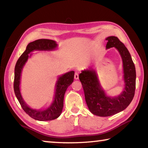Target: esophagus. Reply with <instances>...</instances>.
<instances>
[{
    "label": "esophagus",
    "mask_w": 148,
    "mask_h": 148,
    "mask_svg": "<svg viewBox=\"0 0 148 148\" xmlns=\"http://www.w3.org/2000/svg\"><path fill=\"white\" fill-rule=\"evenodd\" d=\"M78 78H79L78 72H75V74H74V79H77Z\"/></svg>",
    "instance_id": "34e87169"
}]
</instances>
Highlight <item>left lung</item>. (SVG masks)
<instances>
[{"instance_id":"obj_1","label":"left lung","mask_w":148,"mask_h":148,"mask_svg":"<svg viewBox=\"0 0 148 148\" xmlns=\"http://www.w3.org/2000/svg\"><path fill=\"white\" fill-rule=\"evenodd\" d=\"M106 40L108 41L106 48L115 47L122 57L125 83L124 91L118 97H107L94 71H82L79 75L90 112L101 117L112 116L126 108L133 99L136 88V70L128 49L116 36H109Z\"/></svg>"}]
</instances>
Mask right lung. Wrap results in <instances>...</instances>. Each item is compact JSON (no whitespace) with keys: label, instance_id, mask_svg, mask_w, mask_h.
I'll use <instances>...</instances> for the list:
<instances>
[{"label":"right lung","instance_id":"right-lung-1","mask_svg":"<svg viewBox=\"0 0 148 148\" xmlns=\"http://www.w3.org/2000/svg\"><path fill=\"white\" fill-rule=\"evenodd\" d=\"M57 46L56 42L47 39H39L29 43L25 51L17 60L15 66L14 89L15 95L22 108L30 117L38 121H50L61 115L63 108L64 95L66 89L74 81V72L71 71L59 77L56 84V92L54 101L48 108L44 110H32L24 102L20 93L19 83L22 69L29 58V53L34 50H52Z\"/></svg>","mask_w":148,"mask_h":148}]
</instances>
